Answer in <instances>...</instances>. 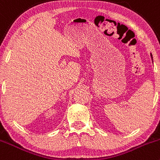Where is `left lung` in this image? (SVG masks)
<instances>
[{"instance_id": "8db88e82", "label": "left lung", "mask_w": 160, "mask_h": 160, "mask_svg": "<svg viewBox=\"0 0 160 160\" xmlns=\"http://www.w3.org/2000/svg\"><path fill=\"white\" fill-rule=\"evenodd\" d=\"M150 56H151V58H152V55L150 54ZM152 63H153V62H152Z\"/></svg>"}]
</instances>
